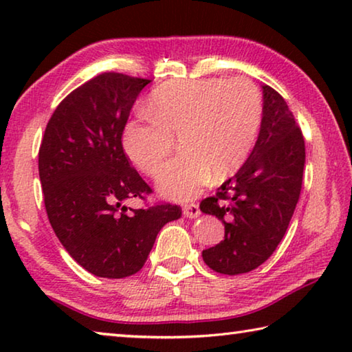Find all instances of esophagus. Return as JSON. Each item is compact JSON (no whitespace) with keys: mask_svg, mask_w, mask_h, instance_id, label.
<instances>
[{"mask_svg":"<svg viewBox=\"0 0 352 352\" xmlns=\"http://www.w3.org/2000/svg\"><path fill=\"white\" fill-rule=\"evenodd\" d=\"M183 214L189 219H194L200 214V208L197 204H186L183 206Z\"/></svg>","mask_w":352,"mask_h":352,"instance_id":"34e87169","label":"esophagus"}]
</instances>
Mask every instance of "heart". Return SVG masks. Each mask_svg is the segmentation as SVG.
Segmentation results:
<instances>
[{
  "mask_svg": "<svg viewBox=\"0 0 352 352\" xmlns=\"http://www.w3.org/2000/svg\"><path fill=\"white\" fill-rule=\"evenodd\" d=\"M148 118L124 129V148L146 175L158 174L175 147L183 153L164 166L158 186L172 199H189L210 182L233 174L245 163L258 138L262 98L258 88L237 79L174 80L148 96Z\"/></svg>",
  "mask_w": 352,
  "mask_h": 352,
  "instance_id": "obj_1",
  "label": "heart"
}]
</instances>
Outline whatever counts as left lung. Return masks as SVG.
I'll return each instance as SVG.
<instances>
[{
    "label": "left lung",
    "mask_w": 352,
    "mask_h": 352,
    "mask_svg": "<svg viewBox=\"0 0 352 352\" xmlns=\"http://www.w3.org/2000/svg\"><path fill=\"white\" fill-rule=\"evenodd\" d=\"M258 141L245 164L200 201V210L225 225V237L204 250L205 264L222 275H241L270 258L287 231L300 199L306 146L284 98L262 87Z\"/></svg>",
    "instance_id": "8db88e82"
}]
</instances>
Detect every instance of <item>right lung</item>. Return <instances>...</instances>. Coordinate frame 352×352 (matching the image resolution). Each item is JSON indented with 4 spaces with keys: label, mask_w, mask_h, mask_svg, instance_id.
<instances>
[{
    "label": "right lung",
    "mask_w": 352,
    "mask_h": 352,
    "mask_svg": "<svg viewBox=\"0 0 352 352\" xmlns=\"http://www.w3.org/2000/svg\"><path fill=\"white\" fill-rule=\"evenodd\" d=\"M148 82L115 71L93 77L57 105L40 144L47 219L71 258L94 276L135 275L160 230L182 217L172 204L124 205L152 194L122 147L130 110Z\"/></svg>",
    "instance_id": "add662e5"
}]
</instances>
